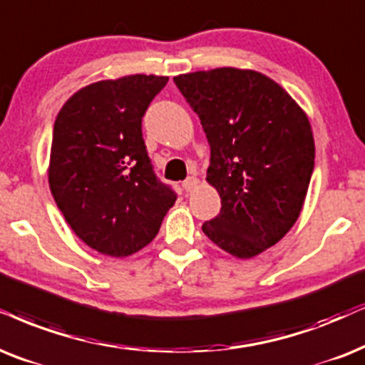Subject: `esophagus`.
I'll use <instances>...</instances> for the list:
<instances>
[{
	"mask_svg": "<svg viewBox=\"0 0 365 365\" xmlns=\"http://www.w3.org/2000/svg\"><path fill=\"white\" fill-rule=\"evenodd\" d=\"M198 185V180L195 178V177H188L185 182L182 183V187H183V190L185 192H192L193 188H195Z\"/></svg>",
	"mask_w": 365,
	"mask_h": 365,
	"instance_id": "esophagus-1",
	"label": "esophagus"
}]
</instances>
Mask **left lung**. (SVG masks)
Wrapping results in <instances>:
<instances>
[{"mask_svg":"<svg viewBox=\"0 0 365 365\" xmlns=\"http://www.w3.org/2000/svg\"><path fill=\"white\" fill-rule=\"evenodd\" d=\"M210 145L207 182L220 214L202 225L212 242L249 259L297 222L315 165L305 110L273 79L220 67L173 77Z\"/></svg>","mask_w":365,"mask_h":365,"instance_id":"8db88e82","label":"left lung"}]
</instances>
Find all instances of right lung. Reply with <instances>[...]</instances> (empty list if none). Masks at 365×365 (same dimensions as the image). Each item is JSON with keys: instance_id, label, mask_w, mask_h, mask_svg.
Masks as SVG:
<instances>
[{"instance_id": "right-lung-1", "label": "right lung", "mask_w": 365, "mask_h": 365, "mask_svg": "<svg viewBox=\"0 0 365 365\" xmlns=\"http://www.w3.org/2000/svg\"><path fill=\"white\" fill-rule=\"evenodd\" d=\"M163 76H126L77 91L53 124L48 183L67 224L87 246L113 257L153 241L177 193L153 172L141 119Z\"/></svg>"}]
</instances>
